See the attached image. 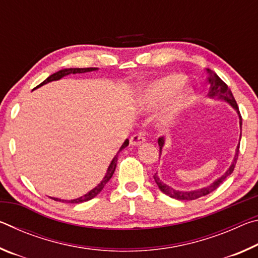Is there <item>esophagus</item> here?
<instances>
[{
  "mask_svg": "<svg viewBox=\"0 0 258 258\" xmlns=\"http://www.w3.org/2000/svg\"><path fill=\"white\" fill-rule=\"evenodd\" d=\"M145 142H146V137H145V133H143V132L134 134L130 139L131 146H140V145H142V143H145Z\"/></svg>",
  "mask_w": 258,
  "mask_h": 258,
  "instance_id": "obj_1",
  "label": "esophagus"
}]
</instances>
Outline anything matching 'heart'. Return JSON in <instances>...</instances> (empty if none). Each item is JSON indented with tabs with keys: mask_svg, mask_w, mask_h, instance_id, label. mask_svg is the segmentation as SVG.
Instances as JSON below:
<instances>
[{
	"mask_svg": "<svg viewBox=\"0 0 258 258\" xmlns=\"http://www.w3.org/2000/svg\"><path fill=\"white\" fill-rule=\"evenodd\" d=\"M182 83V78L177 75H168L149 83L139 97V108L150 111L166 102L160 120L161 125L168 127L191 101V91L181 86Z\"/></svg>",
	"mask_w": 258,
	"mask_h": 258,
	"instance_id": "b5f03b06",
	"label": "heart"
}]
</instances>
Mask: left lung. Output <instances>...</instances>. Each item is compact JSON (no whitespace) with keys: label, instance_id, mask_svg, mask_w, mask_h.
I'll use <instances>...</instances> for the list:
<instances>
[{"label":"left lung","instance_id":"obj_1","mask_svg":"<svg viewBox=\"0 0 258 258\" xmlns=\"http://www.w3.org/2000/svg\"><path fill=\"white\" fill-rule=\"evenodd\" d=\"M207 74H208V83H209V92H208V97L212 99H218V100H224L228 103H230V106L232 107L235 111H237L238 116H239V124H240V130H241V125H242V118L241 115H240L238 104L235 102V100L233 98V94L231 92V90L229 89V86L225 84V83L218 77L215 73L213 71H209L207 69ZM240 139H241V133H240ZM158 145H159V156L161 155V151H163V147L165 145V139L164 138H159L158 139ZM240 145V143H239ZM239 145L237 147V150H235V155L232 164L229 167L228 171H226L223 175L221 177H218L217 180L214 181L212 184H209L207 186L200 187V189L197 190H192V191H180V190H175L173 189L167 184H165L164 182L160 181V178L157 175V173L154 175L155 182L157 183V185L160 189L161 192H164L165 195L169 196L171 198L177 199V200H195L197 198L203 197V196H206L208 194H211L214 190H216L218 186L222 184L226 177L231 175L234 169V166L237 164V159H238V155H239Z\"/></svg>","mask_w":258,"mask_h":258}]
</instances>
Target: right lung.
I'll use <instances>...</instances> for the list:
<instances>
[{"label": "right lung", "mask_w": 258, "mask_h": 258, "mask_svg": "<svg viewBox=\"0 0 258 258\" xmlns=\"http://www.w3.org/2000/svg\"><path fill=\"white\" fill-rule=\"evenodd\" d=\"M98 68H66V69H61V71L56 72L54 74H52L51 76H49L46 78V80L44 82H42L40 85H37L35 89H37V87H40L42 85L44 84H47V83H50L52 81H58L60 80V78H62L63 76H67L69 75V74H83V73H87V72H93V71H97ZM128 146V139L125 140V142L123 143V146L120 147V149L118 150V152H117V155L113 157V159L111 160L110 165H109V167L107 169V173L106 175H104L103 180L99 183V184L94 187V189L91 190L90 192H87L86 195L82 196V197L77 198V199H73V200H61V199H58V198H52L53 200H56V202H62V203H71V204H81V203H84V202H89V200L93 199L95 196H98L100 192L102 191V189L104 187V185L107 184L108 181L110 180L113 172H115L116 169V165H117V159H118V154L119 152L124 149V148H126Z\"/></svg>", "instance_id": "add662e5"}]
</instances>
